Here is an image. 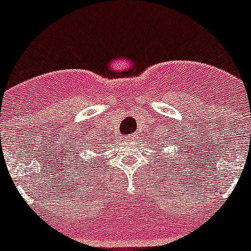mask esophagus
Here are the masks:
<instances>
[{
    "instance_id": "1",
    "label": "esophagus",
    "mask_w": 251,
    "mask_h": 251,
    "mask_svg": "<svg viewBox=\"0 0 251 251\" xmlns=\"http://www.w3.org/2000/svg\"><path fill=\"white\" fill-rule=\"evenodd\" d=\"M129 139H134V136H133V134H130V136H129Z\"/></svg>"
}]
</instances>
